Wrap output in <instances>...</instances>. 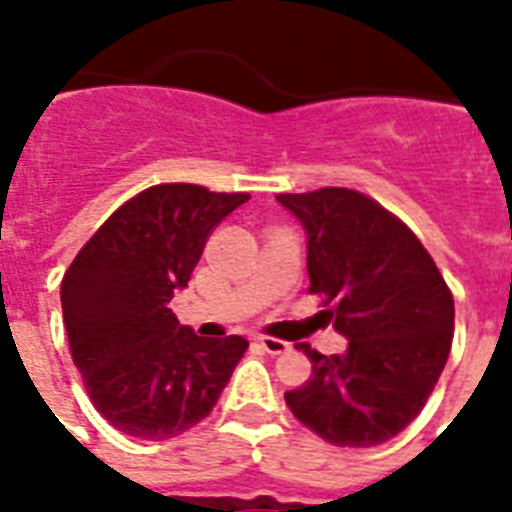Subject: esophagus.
Returning <instances> with one entry per match:
<instances>
[{"instance_id":"obj_1","label":"esophagus","mask_w":512,"mask_h":512,"mask_svg":"<svg viewBox=\"0 0 512 512\" xmlns=\"http://www.w3.org/2000/svg\"><path fill=\"white\" fill-rule=\"evenodd\" d=\"M255 340L263 345L271 356H279V353H287L289 350V342L279 340V337H268V335H255Z\"/></svg>"}]
</instances>
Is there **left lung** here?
<instances>
[{
    "instance_id": "obj_1",
    "label": "left lung",
    "mask_w": 512,
    "mask_h": 512,
    "mask_svg": "<svg viewBox=\"0 0 512 512\" xmlns=\"http://www.w3.org/2000/svg\"><path fill=\"white\" fill-rule=\"evenodd\" d=\"M308 233L311 295L348 350L324 356L308 342L311 377L284 401L305 428L335 446L366 449L398 436L444 372L454 297L412 228L350 188L279 193Z\"/></svg>"
}]
</instances>
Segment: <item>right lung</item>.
Here are the masks:
<instances>
[{
    "instance_id": "add662e5",
    "label": "right lung",
    "mask_w": 512,
    "mask_h": 512,
    "mask_svg": "<svg viewBox=\"0 0 512 512\" xmlns=\"http://www.w3.org/2000/svg\"><path fill=\"white\" fill-rule=\"evenodd\" d=\"M249 193L162 183L124 201L60 284L68 348L92 406L116 430L167 441L201 422L249 342L193 335L170 300L188 287L209 233Z\"/></svg>"
}]
</instances>
